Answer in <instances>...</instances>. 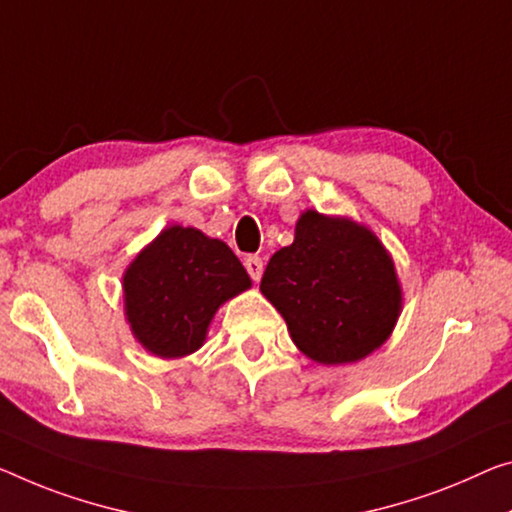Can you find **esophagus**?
Listing matches in <instances>:
<instances>
[{
  "instance_id": "1",
  "label": "esophagus",
  "mask_w": 512,
  "mask_h": 512,
  "mask_svg": "<svg viewBox=\"0 0 512 512\" xmlns=\"http://www.w3.org/2000/svg\"><path fill=\"white\" fill-rule=\"evenodd\" d=\"M245 267H247V272H249L251 279L261 281L263 270H265V263H263L261 256H247L245 258Z\"/></svg>"
}]
</instances>
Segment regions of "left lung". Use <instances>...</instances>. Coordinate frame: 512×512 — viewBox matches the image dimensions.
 <instances>
[{
	"instance_id": "left-lung-1",
	"label": "left lung",
	"mask_w": 512,
	"mask_h": 512,
	"mask_svg": "<svg viewBox=\"0 0 512 512\" xmlns=\"http://www.w3.org/2000/svg\"><path fill=\"white\" fill-rule=\"evenodd\" d=\"M261 293L306 357L352 364L391 336L403 309L389 251L364 224L306 210L295 240L270 258Z\"/></svg>"
}]
</instances>
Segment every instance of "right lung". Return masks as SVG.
<instances>
[{
	"instance_id": "1",
	"label": "right lung",
	"mask_w": 512,
	"mask_h": 512,
	"mask_svg": "<svg viewBox=\"0 0 512 512\" xmlns=\"http://www.w3.org/2000/svg\"><path fill=\"white\" fill-rule=\"evenodd\" d=\"M251 288L229 245L192 226H167L123 274L125 320L155 357L192 355L224 302Z\"/></svg>"
}]
</instances>
